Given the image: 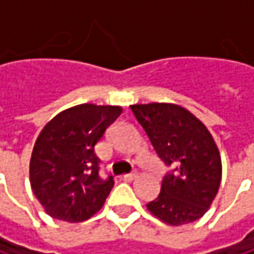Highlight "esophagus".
<instances>
[{"instance_id":"1","label":"esophagus","mask_w":254,"mask_h":254,"mask_svg":"<svg viewBox=\"0 0 254 254\" xmlns=\"http://www.w3.org/2000/svg\"><path fill=\"white\" fill-rule=\"evenodd\" d=\"M138 177V174L135 172V174H127V175H124V181H127V182H130V181H133V179H136Z\"/></svg>"}]
</instances>
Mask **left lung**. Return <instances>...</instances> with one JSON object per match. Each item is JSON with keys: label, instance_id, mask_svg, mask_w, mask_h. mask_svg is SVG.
Wrapping results in <instances>:
<instances>
[{"label": "left lung", "instance_id": "obj_1", "mask_svg": "<svg viewBox=\"0 0 254 254\" xmlns=\"http://www.w3.org/2000/svg\"><path fill=\"white\" fill-rule=\"evenodd\" d=\"M130 110L157 156L171 168L159 197L147 209L174 227L200 219L215 200L222 178L221 154L212 133L177 104H133Z\"/></svg>", "mask_w": 254, "mask_h": 254}]
</instances>
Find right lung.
<instances>
[{
  "instance_id": "obj_1",
  "label": "right lung",
  "mask_w": 254,
  "mask_h": 254,
  "mask_svg": "<svg viewBox=\"0 0 254 254\" xmlns=\"http://www.w3.org/2000/svg\"><path fill=\"white\" fill-rule=\"evenodd\" d=\"M121 113L119 106L79 104L60 112L38 135L30 185L51 218L82 222L103 207L115 181L100 177L95 145Z\"/></svg>"
}]
</instances>
